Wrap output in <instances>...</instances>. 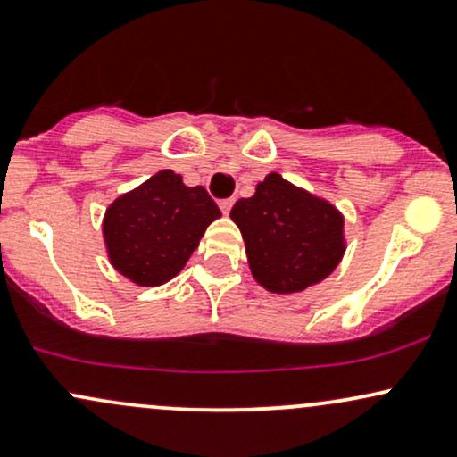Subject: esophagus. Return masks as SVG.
<instances>
[{
    "mask_svg": "<svg viewBox=\"0 0 457 457\" xmlns=\"http://www.w3.org/2000/svg\"><path fill=\"white\" fill-rule=\"evenodd\" d=\"M232 206H234V199H223V202H219V208H221L223 214H229Z\"/></svg>",
    "mask_w": 457,
    "mask_h": 457,
    "instance_id": "1",
    "label": "esophagus"
}]
</instances>
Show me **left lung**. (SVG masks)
Masks as SVG:
<instances>
[{"label": "left lung", "instance_id": "obj_1", "mask_svg": "<svg viewBox=\"0 0 457 457\" xmlns=\"http://www.w3.org/2000/svg\"><path fill=\"white\" fill-rule=\"evenodd\" d=\"M245 240L253 279L272 295L324 281L345 253L344 214L328 199L270 171L229 212Z\"/></svg>", "mask_w": 457, "mask_h": 457}]
</instances>
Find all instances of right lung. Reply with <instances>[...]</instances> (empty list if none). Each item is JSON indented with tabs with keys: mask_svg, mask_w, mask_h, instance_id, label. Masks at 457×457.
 <instances>
[{
	"mask_svg": "<svg viewBox=\"0 0 457 457\" xmlns=\"http://www.w3.org/2000/svg\"><path fill=\"white\" fill-rule=\"evenodd\" d=\"M221 211L204 187H187L161 170L109 204L103 240L112 266L141 287L167 283L185 269L204 232Z\"/></svg>",
	"mask_w": 457,
	"mask_h": 457,
	"instance_id": "obj_1",
	"label": "right lung"
}]
</instances>
